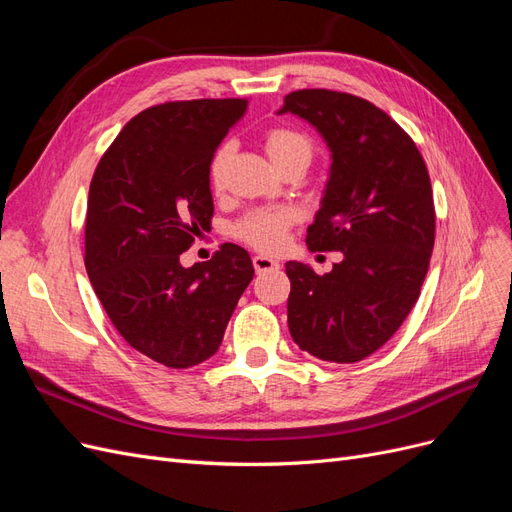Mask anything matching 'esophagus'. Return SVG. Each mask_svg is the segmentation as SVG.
<instances>
[{
    "label": "esophagus",
    "instance_id": "obj_1",
    "mask_svg": "<svg viewBox=\"0 0 512 512\" xmlns=\"http://www.w3.org/2000/svg\"><path fill=\"white\" fill-rule=\"evenodd\" d=\"M254 269H256V273H265V271H273V269H277L280 265H277V262L273 260V258H269V256H254Z\"/></svg>",
    "mask_w": 512,
    "mask_h": 512
}]
</instances>
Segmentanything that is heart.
I'll return each mask as SVG.
<instances>
[{
  "label": "heart",
  "mask_w": 512,
  "mask_h": 512,
  "mask_svg": "<svg viewBox=\"0 0 512 512\" xmlns=\"http://www.w3.org/2000/svg\"><path fill=\"white\" fill-rule=\"evenodd\" d=\"M265 149L275 166H280L292 158L312 160V141L297 130L275 128L265 138ZM226 160V147L218 149L211 160V181L218 183L222 177V168ZM299 220V213L290 207L280 209H256L232 226L235 237L250 243L256 250L275 252L286 239V230Z\"/></svg>",
  "instance_id": "obj_1"
}]
</instances>
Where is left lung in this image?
Wrapping results in <instances>:
<instances>
[{"label": "left lung", "instance_id": "left-lung-1", "mask_svg": "<svg viewBox=\"0 0 512 512\" xmlns=\"http://www.w3.org/2000/svg\"><path fill=\"white\" fill-rule=\"evenodd\" d=\"M316 128L331 153L312 252H342L333 271L286 262L288 329L301 350L356 363L382 348L414 307L436 237L431 181L412 138L371 102L301 89L277 115Z\"/></svg>", "mask_w": 512, "mask_h": 512}]
</instances>
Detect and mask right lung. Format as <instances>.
Masks as SVG:
<instances>
[{"label": "right lung", "mask_w": 512, "mask_h": 512, "mask_svg": "<svg viewBox=\"0 0 512 512\" xmlns=\"http://www.w3.org/2000/svg\"><path fill=\"white\" fill-rule=\"evenodd\" d=\"M245 111V98L151 106L126 123L89 185V282L119 335L166 367L218 352L254 277L250 254L235 243L203 265L179 262L211 226L213 153Z\"/></svg>", "instance_id": "1"}]
</instances>
